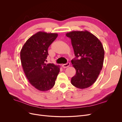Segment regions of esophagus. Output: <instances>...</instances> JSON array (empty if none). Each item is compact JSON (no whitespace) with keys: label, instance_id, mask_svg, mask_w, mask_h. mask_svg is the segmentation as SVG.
I'll return each mask as SVG.
<instances>
[{"label":"esophagus","instance_id":"34e87169","mask_svg":"<svg viewBox=\"0 0 122 122\" xmlns=\"http://www.w3.org/2000/svg\"><path fill=\"white\" fill-rule=\"evenodd\" d=\"M70 63L69 62H68L66 64H63L62 67L63 68H67V67H68L70 66Z\"/></svg>","mask_w":122,"mask_h":122}]
</instances>
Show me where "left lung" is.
<instances>
[{
	"label": "left lung",
	"mask_w": 122,
	"mask_h": 122,
	"mask_svg": "<svg viewBox=\"0 0 122 122\" xmlns=\"http://www.w3.org/2000/svg\"><path fill=\"white\" fill-rule=\"evenodd\" d=\"M71 40L76 57L71 60L76 71L71 84L84 89L97 81L103 67L104 50L97 37L87 30L72 31L66 34Z\"/></svg>",
	"instance_id": "left-lung-1"
}]
</instances>
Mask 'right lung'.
I'll return each instance as SVG.
<instances>
[{"mask_svg":"<svg viewBox=\"0 0 122 122\" xmlns=\"http://www.w3.org/2000/svg\"><path fill=\"white\" fill-rule=\"evenodd\" d=\"M56 33L38 31L25 42L20 52L24 72L30 84L44 92L52 88L60 71L59 66L46 63L48 48L57 38Z\"/></svg>","mask_w":122,"mask_h":122,"instance_id":"obj_1","label":"right lung"}]
</instances>
